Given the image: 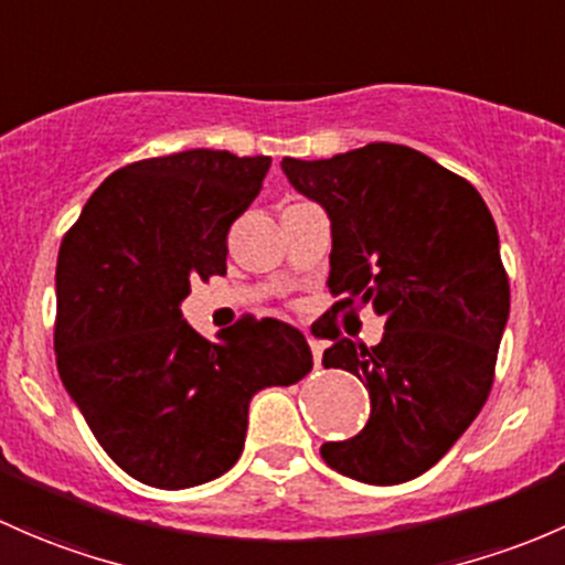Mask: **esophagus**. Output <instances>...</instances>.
<instances>
[{
  "label": "esophagus",
  "mask_w": 565,
  "mask_h": 565,
  "mask_svg": "<svg viewBox=\"0 0 565 565\" xmlns=\"http://www.w3.org/2000/svg\"><path fill=\"white\" fill-rule=\"evenodd\" d=\"M307 342H310V351H312V359H316V364H321V356H323V342L316 340V337L307 334Z\"/></svg>",
  "instance_id": "1"
}]
</instances>
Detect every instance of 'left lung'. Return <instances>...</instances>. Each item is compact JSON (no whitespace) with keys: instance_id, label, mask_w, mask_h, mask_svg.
<instances>
[{"instance_id":"8db88e82","label":"left lung","mask_w":565,"mask_h":565,"mask_svg":"<svg viewBox=\"0 0 565 565\" xmlns=\"http://www.w3.org/2000/svg\"><path fill=\"white\" fill-rule=\"evenodd\" d=\"M282 171L331 220V316L372 305L386 318L375 348L329 334L323 367L367 383L372 413L321 457L364 484H403L433 468L490 397L509 321L495 220L468 179L399 143L285 157Z\"/></svg>"}]
</instances>
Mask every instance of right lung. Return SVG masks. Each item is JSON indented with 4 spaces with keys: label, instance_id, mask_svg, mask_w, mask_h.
Wrapping results in <instances>:
<instances>
[{
    "label": "right lung",
    "instance_id": "add662e5",
    "mask_svg": "<svg viewBox=\"0 0 565 565\" xmlns=\"http://www.w3.org/2000/svg\"><path fill=\"white\" fill-rule=\"evenodd\" d=\"M271 157H149L86 201L56 260V367L92 435L132 479L188 490L234 468L255 392L312 370L305 334L244 316L220 342L184 323L190 280L225 275L228 231Z\"/></svg>",
    "mask_w": 565,
    "mask_h": 565
}]
</instances>
